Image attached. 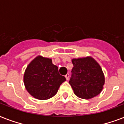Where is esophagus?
I'll list each match as a JSON object with an SVG mask.
<instances>
[{"label":"esophagus","mask_w":124,"mask_h":124,"mask_svg":"<svg viewBox=\"0 0 124 124\" xmlns=\"http://www.w3.org/2000/svg\"><path fill=\"white\" fill-rule=\"evenodd\" d=\"M69 77H70V74H67L65 76V78L66 79V80H68L69 79Z\"/></svg>","instance_id":"obj_1"}]
</instances>
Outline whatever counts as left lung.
<instances>
[{"label": "left lung", "instance_id": "1", "mask_svg": "<svg viewBox=\"0 0 124 124\" xmlns=\"http://www.w3.org/2000/svg\"><path fill=\"white\" fill-rule=\"evenodd\" d=\"M74 67L69 84L78 98L91 99L101 93L105 77L100 65L92 56L72 59Z\"/></svg>", "mask_w": 124, "mask_h": 124}]
</instances>
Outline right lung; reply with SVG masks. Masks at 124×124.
Masks as SVG:
<instances>
[{"label": "right lung", "instance_id": "add662e5", "mask_svg": "<svg viewBox=\"0 0 124 124\" xmlns=\"http://www.w3.org/2000/svg\"><path fill=\"white\" fill-rule=\"evenodd\" d=\"M26 90L34 98L44 100L52 98L66 78L51 58L37 56L26 68L23 76Z\"/></svg>", "mask_w": 124, "mask_h": 124}]
</instances>
